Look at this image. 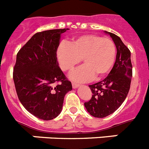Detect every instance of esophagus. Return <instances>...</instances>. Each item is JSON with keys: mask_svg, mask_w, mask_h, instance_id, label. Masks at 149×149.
I'll use <instances>...</instances> for the list:
<instances>
[{"mask_svg": "<svg viewBox=\"0 0 149 149\" xmlns=\"http://www.w3.org/2000/svg\"><path fill=\"white\" fill-rule=\"evenodd\" d=\"M79 86V84H76V83H72V87L74 89H75V88H77Z\"/></svg>", "mask_w": 149, "mask_h": 149, "instance_id": "34e87169", "label": "esophagus"}]
</instances>
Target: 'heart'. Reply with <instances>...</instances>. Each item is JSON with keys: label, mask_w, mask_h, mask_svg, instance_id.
<instances>
[{"label": "heart", "mask_w": 149, "mask_h": 149, "mask_svg": "<svg viewBox=\"0 0 149 149\" xmlns=\"http://www.w3.org/2000/svg\"><path fill=\"white\" fill-rule=\"evenodd\" d=\"M116 48L109 38L87 34L74 39L68 44H62L57 50L61 68L70 72L81 63L84 65L71 74V78L77 82L89 81L95 76L101 78L110 72L115 62Z\"/></svg>", "instance_id": "1"}]
</instances>
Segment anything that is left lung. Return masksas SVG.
Here are the masks:
<instances>
[{"label": "left lung", "instance_id": "1", "mask_svg": "<svg viewBox=\"0 0 149 149\" xmlns=\"http://www.w3.org/2000/svg\"><path fill=\"white\" fill-rule=\"evenodd\" d=\"M107 33L116 47V62L103 81L89 85L93 95L89 101L84 103L89 114L96 118L107 116L122 105L130 90L132 77L131 51L118 36Z\"/></svg>", "mask_w": 149, "mask_h": 149}]
</instances>
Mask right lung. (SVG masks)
I'll return each instance as SVG.
<instances>
[{"mask_svg":"<svg viewBox=\"0 0 149 149\" xmlns=\"http://www.w3.org/2000/svg\"><path fill=\"white\" fill-rule=\"evenodd\" d=\"M67 30L36 33L17 54L13 74L17 95L29 113L42 120L60 113L65 95L72 89L56 57L60 35Z\"/></svg>","mask_w":149,"mask_h":149,"instance_id":"obj_1","label":"right lung"}]
</instances>
